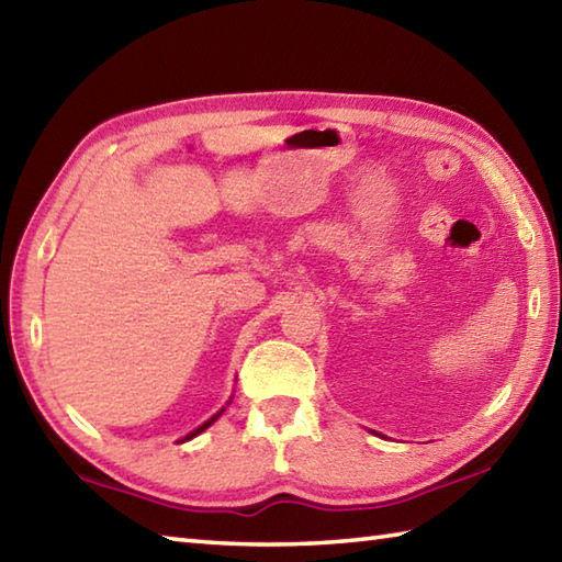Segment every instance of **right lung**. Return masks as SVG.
<instances>
[{"mask_svg": "<svg viewBox=\"0 0 562 562\" xmlns=\"http://www.w3.org/2000/svg\"><path fill=\"white\" fill-rule=\"evenodd\" d=\"M220 415H222V411H220V413H217V415H212V417H210V420H207V423H205V425H200V427H198V429H193V432H190V435H186V439H183V441H188V439H193V437H198V435H200V432H202V429H207V427H210V425H212V423H214V420H217V417H220Z\"/></svg>", "mask_w": 562, "mask_h": 562, "instance_id": "add662e5", "label": "right lung"}]
</instances>
